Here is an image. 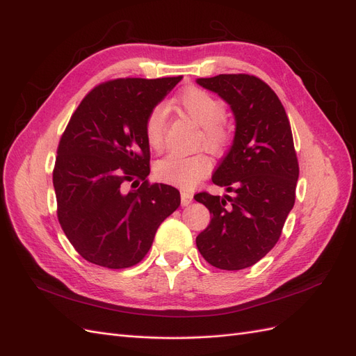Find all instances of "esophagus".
<instances>
[{
  "label": "esophagus",
  "instance_id": "obj_1",
  "mask_svg": "<svg viewBox=\"0 0 356 356\" xmlns=\"http://www.w3.org/2000/svg\"><path fill=\"white\" fill-rule=\"evenodd\" d=\"M193 200V195L188 191H181V204L182 207H187Z\"/></svg>",
  "mask_w": 356,
  "mask_h": 356
}]
</instances>
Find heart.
<instances>
[{
	"instance_id": "1",
	"label": "heart",
	"mask_w": 356,
	"mask_h": 356,
	"mask_svg": "<svg viewBox=\"0 0 356 356\" xmlns=\"http://www.w3.org/2000/svg\"><path fill=\"white\" fill-rule=\"evenodd\" d=\"M177 104L191 120L202 127L197 139L200 147H207L215 156L227 152L232 144V131L224 123L227 117V106L221 99L196 86H191L177 96ZM166 118L168 114L163 105L153 106L145 117V139L156 152H160L165 145ZM211 169L212 161L204 153L193 156L169 154L159 160L154 166L156 177L160 181L181 188L195 187L200 179L209 175Z\"/></svg>"
}]
</instances>
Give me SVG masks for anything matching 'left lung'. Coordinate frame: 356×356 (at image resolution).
Returning <instances> with one entry per match:
<instances>
[{"instance_id":"obj_1","label":"left lung","mask_w":356,"mask_h":356,"mask_svg":"<svg viewBox=\"0 0 356 356\" xmlns=\"http://www.w3.org/2000/svg\"><path fill=\"white\" fill-rule=\"evenodd\" d=\"M197 83L232 106L236 134L212 175L213 184L234 196L195 195L212 217L196 245L211 266L241 270L276 245L294 207L298 160L293 132L277 95L255 75L220 74Z\"/></svg>"}]
</instances>
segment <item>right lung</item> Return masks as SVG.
I'll use <instances>...</instances> for the list:
<instances>
[{"mask_svg": "<svg viewBox=\"0 0 356 356\" xmlns=\"http://www.w3.org/2000/svg\"><path fill=\"white\" fill-rule=\"evenodd\" d=\"M181 79L101 83L84 96L60 136L53 169L58 220L89 263L106 268L138 264L159 225L179 207L175 187L147 179L149 145L144 124L148 111ZM131 181L138 188L127 192Z\"/></svg>", "mask_w": 356, "mask_h": 356, "instance_id": "1", "label": "right lung"}]
</instances>
